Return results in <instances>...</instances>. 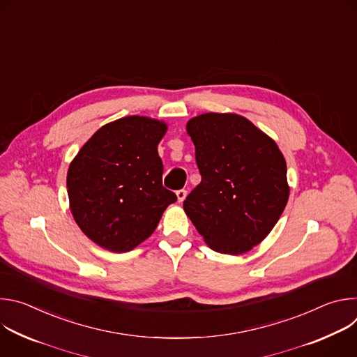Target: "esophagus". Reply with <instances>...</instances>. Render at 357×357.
I'll return each mask as SVG.
<instances>
[{
  "mask_svg": "<svg viewBox=\"0 0 357 357\" xmlns=\"http://www.w3.org/2000/svg\"><path fill=\"white\" fill-rule=\"evenodd\" d=\"M176 197H178V202H183L185 197H186V190L185 189L176 190Z\"/></svg>",
  "mask_w": 357,
  "mask_h": 357,
  "instance_id": "esophagus-1",
  "label": "esophagus"
}]
</instances>
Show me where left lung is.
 Instances as JSON below:
<instances>
[{"instance_id":"8db88e82","label":"left lung","mask_w":357,"mask_h":357,"mask_svg":"<svg viewBox=\"0 0 357 357\" xmlns=\"http://www.w3.org/2000/svg\"><path fill=\"white\" fill-rule=\"evenodd\" d=\"M200 183L183 209L208 245L243 254L261 243L289 196L287 164L267 134L237 114L206 113L186 124Z\"/></svg>"}]
</instances>
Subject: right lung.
Here are the masks:
<instances>
[{"mask_svg": "<svg viewBox=\"0 0 357 357\" xmlns=\"http://www.w3.org/2000/svg\"><path fill=\"white\" fill-rule=\"evenodd\" d=\"M167 124L130 116L97 130L68 171L72 215L82 231L113 252H127L157 229L176 195L162 186L158 144Z\"/></svg>", "mask_w": 357, "mask_h": 357, "instance_id": "obj_1", "label": "right lung"}]
</instances>
